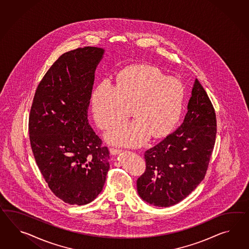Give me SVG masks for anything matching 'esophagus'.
I'll use <instances>...</instances> for the list:
<instances>
[{
  "instance_id": "1",
  "label": "esophagus",
  "mask_w": 249,
  "mask_h": 249,
  "mask_svg": "<svg viewBox=\"0 0 249 249\" xmlns=\"http://www.w3.org/2000/svg\"><path fill=\"white\" fill-rule=\"evenodd\" d=\"M122 151V149L117 148V147H110L109 148V152H110L111 155H118V154H120Z\"/></svg>"
}]
</instances>
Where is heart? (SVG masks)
<instances>
[{
	"label": "heart",
	"mask_w": 249,
	"mask_h": 249,
	"mask_svg": "<svg viewBox=\"0 0 249 249\" xmlns=\"http://www.w3.org/2000/svg\"><path fill=\"white\" fill-rule=\"evenodd\" d=\"M183 86L166 77L158 68L140 66L127 71L113 85L104 80L92 94V110L99 127L108 129L127 119L132 109L133 122L122 124L108 134L110 141L139 146L151 135L168 133L182 109Z\"/></svg>",
	"instance_id": "1"
}]
</instances>
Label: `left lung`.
Here are the masks:
<instances>
[{"label": "left lung", "mask_w": 249, "mask_h": 249, "mask_svg": "<svg viewBox=\"0 0 249 249\" xmlns=\"http://www.w3.org/2000/svg\"><path fill=\"white\" fill-rule=\"evenodd\" d=\"M216 134L215 109L196 79L182 125L144 154L146 171L137 180L140 197L158 207L186 198L205 177Z\"/></svg>", "instance_id": "left-lung-1"}]
</instances>
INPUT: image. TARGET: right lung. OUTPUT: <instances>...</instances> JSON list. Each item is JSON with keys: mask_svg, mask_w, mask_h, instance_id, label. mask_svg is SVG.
Listing matches in <instances>:
<instances>
[{"mask_svg": "<svg viewBox=\"0 0 249 249\" xmlns=\"http://www.w3.org/2000/svg\"><path fill=\"white\" fill-rule=\"evenodd\" d=\"M104 50L85 47L61 55L36 87L29 117L31 149L49 189L85 205L103 191L109 153L89 125L94 72Z\"/></svg>", "mask_w": 249, "mask_h": 249, "instance_id": "1", "label": "right lung"}]
</instances>
